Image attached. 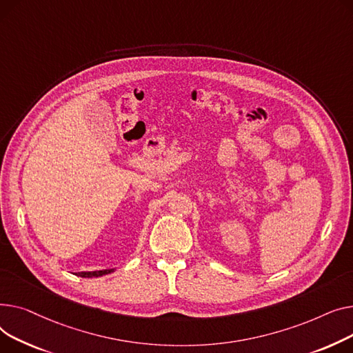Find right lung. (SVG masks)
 Returning a JSON list of instances; mask_svg holds the SVG:
<instances>
[{
  "label": "right lung",
  "mask_w": 353,
  "mask_h": 353,
  "mask_svg": "<svg viewBox=\"0 0 353 353\" xmlns=\"http://www.w3.org/2000/svg\"><path fill=\"white\" fill-rule=\"evenodd\" d=\"M115 271V268L112 269H103V271H92V272H78L75 274L77 276H81V278H98V276H102V275H108L111 272Z\"/></svg>",
  "instance_id": "1"
}]
</instances>
